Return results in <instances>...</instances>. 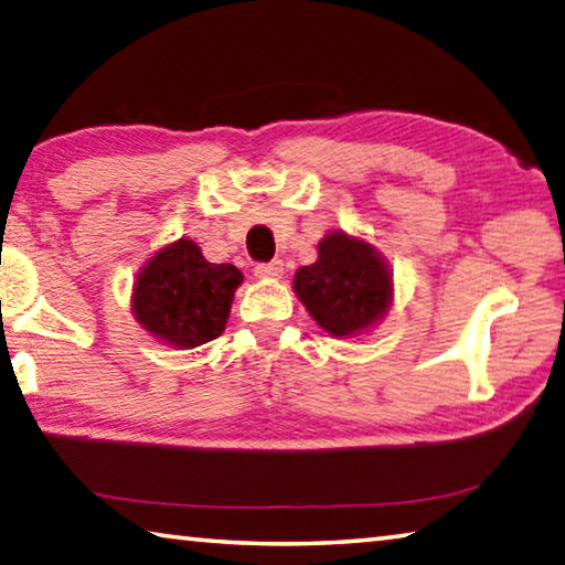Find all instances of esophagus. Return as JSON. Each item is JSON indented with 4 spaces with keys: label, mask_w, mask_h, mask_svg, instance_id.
I'll return each mask as SVG.
<instances>
[{
    "label": "esophagus",
    "mask_w": 565,
    "mask_h": 565,
    "mask_svg": "<svg viewBox=\"0 0 565 565\" xmlns=\"http://www.w3.org/2000/svg\"><path fill=\"white\" fill-rule=\"evenodd\" d=\"M254 276L256 279H281L284 276V262H279V259H274V262H269V264H256L254 266Z\"/></svg>",
    "instance_id": "1"
}]
</instances>
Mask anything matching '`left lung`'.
Segmentation results:
<instances>
[{"label":"left lung","mask_w":565,"mask_h":565,"mask_svg":"<svg viewBox=\"0 0 565 565\" xmlns=\"http://www.w3.org/2000/svg\"><path fill=\"white\" fill-rule=\"evenodd\" d=\"M294 291L333 338L363 335L393 303V274L373 244L345 232L318 242V259L294 274Z\"/></svg>","instance_id":"1"}]
</instances>
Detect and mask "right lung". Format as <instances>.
<instances>
[{"label":"right lung","instance_id":"add662e5","mask_svg":"<svg viewBox=\"0 0 565 565\" xmlns=\"http://www.w3.org/2000/svg\"><path fill=\"white\" fill-rule=\"evenodd\" d=\"M242 281L237 266L207 262L198 244L182 237L140 269L130 296L132 316L162 345L198 348L222 335Z\"/></svg>","mask_w":565,"mask_h":565}]
</instances>
